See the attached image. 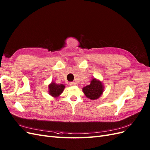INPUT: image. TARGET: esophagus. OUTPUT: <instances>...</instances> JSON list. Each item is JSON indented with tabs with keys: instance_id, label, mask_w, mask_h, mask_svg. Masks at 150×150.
Returning <instances> with one entry per match:
<instances>
[{
	"instance_id": "34e87169",
	"label": "esophagus",
	"mask_w": 150,
	"mask_h": 150,
	"mask_svg": "<svg viewBox=\"0 0 150 150\" xmlns=\"http://www.w3.org/2000/svg\"><path fill=\"white\" fill-rule=\"evenodd\" d=\"M76 85H77V83H76V82H75V81L70 82V85H71V86H75Z\"/></svg>"
}]
</instances>
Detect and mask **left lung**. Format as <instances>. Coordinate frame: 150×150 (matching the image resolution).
I'll list each match as a JSON object with an SVG mask.
<instances>
[{
    "instance_id": "obj_1",
    "label": "left lung",
    "mask_w": 150,
    "mask_h": 150,
    "mask_svg": "<svg viewBox=\"0 0 150 150\" xmlns=\"http://www.w3.org/2000/svg\"><path fill=\"white\" fill-rule=\"evenodd\" d=\"M82 90L86 97L90 100H96L102 95L104 86L102 82L94 78L91 80L90 84L85 86Z\"/></svg>"
}]
</instances>
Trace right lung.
<instances>
[{
    "label": "right lung",
    "instance_id": "right-lung-1",
    "mask_svg": "<svg viewBox=\"0 0 150 150\" xmlns=\"http://www.w3.org/2000/svg\"><path fill=\"white\" fill-rule=\"evenodd\" d=\"M65 87V85L63 84H57L54 81H52L49 85V93L51 96L57 98L61 95Z\"/></svg>",
    "mask_w": 150,
    "mask_h": 150
}]
</instances>
